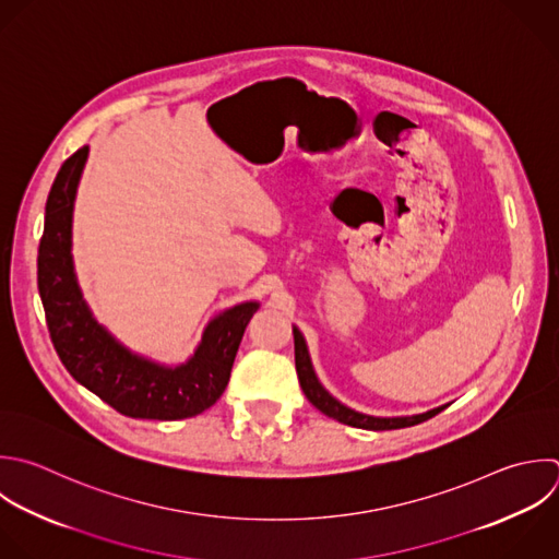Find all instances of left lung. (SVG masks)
Wrapping results in <instances>:
<instances>
[{
  "label": "left lung",
  "mask_w": 559,
  "mask_h": 559,
  "mask_svg": "<svg viewBox=\"0 0 559 559\" xmlns=\"http://www.w3.org/2000/svg\"><path fill=\"white\" fill-rule=\"evenodd\" d=\"M293 336H295V367H297V376H299V384L301 391L306 393V397L312 402V406H317L323 415L354 426V428H362V430H393V428H406V426H415L421 424L430 417H435L437 413H441L448 404L430 408L426 413H417V415H400V417H376V415H367L360 411H354L349 406H345L343 402H338L317 378L312 360H310V352L306 345V338L301 334V330L297 325H293Z\"/></svg>",
  "instance_id": "obj_1"
}]
</instances>
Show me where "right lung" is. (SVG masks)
I'll list each match as a JSON object with an SVG mask.
<instances>
[{"instance_id": "obj_1", "label": "right lung", "mask_w": 559, "mask_h": 559, "mask_svg": "<svg viewBox=\"0 0 559 559\" xmlns=\"http://www.w3.org/2000/svg\"><path fill=\"white\" fill-rule=\"evenodd\" d=\"M90 146L59 170L39 245V295L55 349L74 376L100 400L135 419H186L207 411L225 391L247 323L260 301L236 304L203 330L194 354L164 365L129 349L92 312L79 286L72 255V223Z\"/></svg>"}]
</instances>
